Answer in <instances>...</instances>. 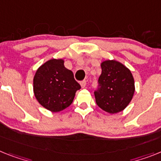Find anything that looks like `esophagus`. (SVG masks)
I'll list each match as a JSON object with an SVG mask.
<instances>
[{
    "instance_id": "esophagus-1",
    "label": "esophagus",
    "mask_w": 161,
    "mask_h": 161,
    "mask_svg": "<svg viewBox=\"0 0 161 161\" xmlns=\"http://www.w3.org/2000/svg\"><path fill=\"white\" fill-rule=\"evenodd\" d=\"M80 85L81 87H82V88H84V87H86V86H87V82H86V81H83V82H81L80 83Z\"/></svg>"
}]
</instances>
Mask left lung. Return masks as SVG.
<instances>
[{"mask_svg":"<svg viewBox=\"0 0 161 161\" xmlns=\"http://www.w3.org/2000/svg\"><path fill=\"white\" fill-rule=\"evenodd\" d=\"M99 87L94 92L97 106L104 111L116 114L124 110L133 99L135 83L130 69L114 60L101 63Z\"/></svg>","mask_w":161,"mask_h":161,"instance_id":"8db88e82","label":"left lung"}]
</instances>
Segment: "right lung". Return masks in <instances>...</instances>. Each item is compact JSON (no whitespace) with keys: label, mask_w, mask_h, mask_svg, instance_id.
<instances>
[{"label":"right lung","mask_w":161,"mask_h":161,"mask_svg":"<svg viewBox=\"0 0 161 161\" xmlns=\"http://www.w3.org/2000/svg\"><path fill=\"white\" fill-rule=\"evenodd\" d=\"M63 59H51L42 64L33 77V92L42 106L51 112L69 107L81 88Z\"/></svg>","instance_id":"1"}]
</instances>
